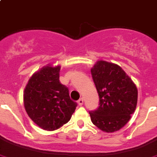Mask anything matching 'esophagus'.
Listing matches in <instances>:
<instances>
[{"label": "esophagus", "mask_w": 157, "mask_h": 157, "mask_svg": "<svg viewBox=\"0 0 157 157\" xmlns=\"http://www.w3.org/2000/svg\"><path fill=\"white\" fill-rule=\"evenodd\" d=\"M77 103H78V105H80V106H81V105H83V104H84V100H83V98L79 99L78 101H77Z\"/></svg>", "instance_id": "1"}]
</instances>
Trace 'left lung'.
Listing matches in <instances>:
<instances>
[{
  "mask_svg": "<svg viewBox=\"0 0 157 157\" xmlns=\"http://www.w3.org/2000/svg\"><path fill=\"white\" fill-rule=\"evenodd\" d=\"M91 73L100 98L97 110L89 112L94 125L105 132H114L125 125L135 112L137 88L118 64L97 60Z\"/></svg>",
  "mask_w": 157,
  "mask_h": 157,
  "instance_id": "1",
  "label": "left lung"
}]
</instances>
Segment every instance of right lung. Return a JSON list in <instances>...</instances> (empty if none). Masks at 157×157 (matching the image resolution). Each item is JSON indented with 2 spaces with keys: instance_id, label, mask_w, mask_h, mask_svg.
<instances>
[{
  "instance_id": "right-lung-1",
  "label": "right lung",
  "mask_w": 157,
  "mask_h": 157,
  "mask_svg": "<svg viewBox=\"0 0 157 157\" xmlns=\"http://www.w3.org/2000/svg\"><path fill=\"white\" fill-rule=\"evenodd\" d=\"M60 65L51 64L32 75L24 90L28 116L42 129L54 131L68 123L77 106L60 82Z\"/></svg>"
}]
</instances>
